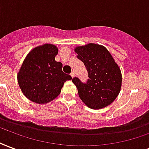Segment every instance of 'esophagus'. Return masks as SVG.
I'll use <instances>...</instances> for the list:
<instances>
[{"mask_svg": "<svg viewBox=\"0 0 149 149\" xmlns=\"http://www.w3.org/2000/svg\"><path fill=\"white\" fill-rule=\"evenodd\" d=\"M70 75H71V77H72V78H73V77H75V72H73V71H72V72H71V73H70Z\"/></svg>", "mask_w": 149, "mask_h": 149, "instance_id": "1", "label": "esophagus"}]
</instances>
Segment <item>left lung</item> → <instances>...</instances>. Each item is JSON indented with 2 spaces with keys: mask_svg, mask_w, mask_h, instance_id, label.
<instances>
[{
  "mask_svg": "<svg viewBox=\"0 0 149 149\" xmlns=\"http://www.w3.org/2000/svg\"><path fill=\"white\" fill-rule=\"evenodd\" d=\"M74 51L86 66L89 77L85 84L77 77L72 79L80 99L92 109L109 105L117 97L122 86L120 68L112 54L104 46L93 43L76 47Z\"/></svg>",
  "mask_w": 149,
  "mask_h": 149,
  "instance_id": "8db88e82",
  "label": "left lung"
}]
</instances>
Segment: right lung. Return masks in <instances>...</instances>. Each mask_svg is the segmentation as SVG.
I'll list each match as a JSON object with an SVG mask.
<instances>
[{"label": "right lung", "mask_w": 149, "mask_h": 149, "mask_svg": "<svg viewBox=\"0 0 149 149\" xmlns=\"http://www.w3.org/2000/svg\"><path fill=\"white\" fill-rule=\"evenodd\" d=\"M58 47L44 44L29 52L17 74L22 92L37 104H47L55 99L64 83L72 79L62 72V64L55 61Z\"/></svg>", "instance_id": "right-lung-1"}]
</instances>
